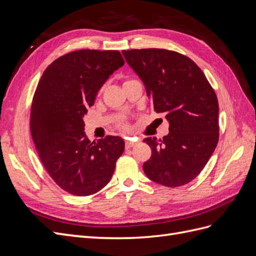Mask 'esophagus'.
<instances>
[{"label": "esophagus", "mask_w": 256, "mask_h": 256, "mask_svg": "<svg viewBox=\"0 0 256 256\" xmlns=\"http://www.w3.org/2000/svg\"><path fill=\"white\" fill-rule=\"evenodd\" d=\"M136 143V142H132V141H130V140H127L126 142H125V145H126V148H130V147H132V146H134Z\"/></svg>", "instance_id": "1"}]
</instances>
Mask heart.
I'll list each match as a JSON object with an SVG mask.
<instances>
[{"instance_id":"1","label":"heart","mask_w":256,"mask_h":256,"mask_svg":"<svg viewBox=\"0 0 256 256\" xmlns=\"http://www.w3.org/2000/svg\"><path fill=\"white\" fill-rule=\"evenodd\" d=\"M124 128H127V127H124Z\"/></svg>"}]
</instances>
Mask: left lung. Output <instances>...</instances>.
<instances>
[{
  "mask_svg": "<svg viewBox=\"0 0 256 256\" xmlns=\"http://www.w3.org/2000/svg\"><path fill=\"white\" fill-rule=\"evenodd\" d=\"M144 84L154 110L164 113L168 134L146 138L152 157L143 170L152 182L180 187L204 168L219 140V104L204 72L191 58L166 49L124 50Z\"/></svg>",
  "mask_w": 256,
  "mask_h": 256,
  "instance_id": "8db88e82",
  "label": "left lung"
}]
</instances>
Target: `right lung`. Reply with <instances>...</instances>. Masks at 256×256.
<instances>
[{
  "mask_svg": "<svg viewBox=\"0 0 256 256\" xmlns=\"http://www.w3.org/2000/svg\"><path fill=\"white\" fill-rule=\"evenodd\" d=\"M124 63L118 51L78 50L54 60L38 82L30 134L44 168L70 194L86 196L102 190L125 150L120 136L90 142L83 120L98 90Z\"/></svg>",
  "mask_w": 256,
  "mask_h": 256,
  "instance_id": "right-lung-1",
  "label": "right lung"
}]
</instances>
